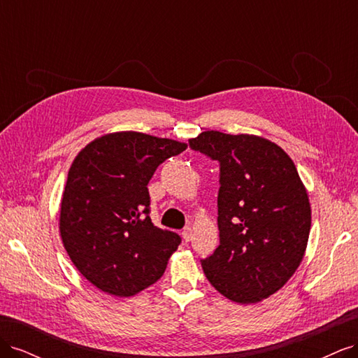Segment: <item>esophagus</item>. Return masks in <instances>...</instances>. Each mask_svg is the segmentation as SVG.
<instances>
[{"mask_svg": "<svg viewBox=\"0 0 358 358\" xmlns=\"http://www.w3.org/2000/svg\"><path fill=\"white\" fill-rule=\"evenodd\" d=\"M182 239L185 242H189L192 239V229H191V227H185V229H183Z\"/></svg>", "mask_w": 358, "mask_h": 358, "instance_id": "obj_1", "label": "esophagus"}]
</instances>
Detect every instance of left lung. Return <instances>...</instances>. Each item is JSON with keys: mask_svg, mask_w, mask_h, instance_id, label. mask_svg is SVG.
<instances>
[{"mask_svg": "<svg viewBox=\"0 0 358 358\" xmlns=\"http://www.w3.org/2000/svg\"><path fill=\"white\" fill-rule=\"evenodd\" d=\"M189 146L218 159L220 246L201 262L210 285L241 305L275 294L306 252L310 203L285 150L255 134L203 131Z\"/></svg>", "mask_w": 358, "mask_h": 358, "instance_id": "8db88e82", "label": "left lung"}]
</instances>
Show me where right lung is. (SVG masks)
<instances>
[{"label":"right lung","mask_w":358,"mask_h":358,"mask_svg":"<svg viewBox=\"0 0 358 358\" xmlns=\"http://www.w3.org/2000/svg\"><path fill=\"white\" fill-rule=\"evenodd\" d=\"M187 143L138 131L107 133L76 155L59 208L64 248L85 279L129 297L164 273L180 237L149 218L148 183Z\"/></svg>","instance_id":"right-lung-1"}]
</instances>
